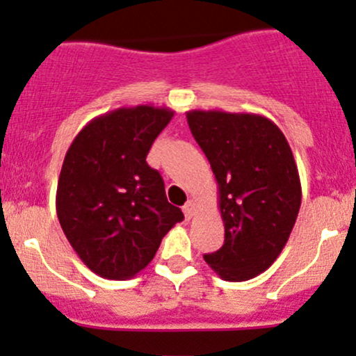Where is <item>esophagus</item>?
<instances>
[{
  "instance_id": "1",
  "label": "esophagus",
  "mask_w": 356,
  "mask_h": 356,
  "mask_svg": "<svg viewBox=\"0 0 356 356\" xmlns=\"http://www.w3.org/2000/svg\"><path fill=\"white\" fill-rule=\"evenodd\" d=\"M182 209H184L186 218L191 220L194 215H196V203H194V201H188V203L184 204V208H182Z\"/></svg>"
}]
</instances>
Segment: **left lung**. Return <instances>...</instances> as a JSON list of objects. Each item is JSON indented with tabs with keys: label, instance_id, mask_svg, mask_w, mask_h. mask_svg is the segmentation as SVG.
I'll list each match as a JSON object with an SVG mask.
<instances>
[{
	"label": "left lung",
	"instance_id": "obj_1",
	"mask_svg": "<svg viewBox=\"0 0 356 356\" xmlns=\"http://www.w3.org/2000/svg\"><path fill=\"white\" fill-rule=\"evenodd\" d=\"M188 124L215 174L225 225V242L204 261L222 280L245 282L275 263L293 230L302 203L293 153L259 114L189 111Z\"/></svg>",
	"mask_w": 356,
	"mask_h": 356
}]
</instances>
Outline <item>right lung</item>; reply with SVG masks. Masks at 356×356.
<instances>
[{
	"instance_id": "1",
	"label": "right lung",
	"mask_w": 356,
	"mask_h": 356,
	"mask_svg": "<svg viewBox=\"0 0 356 356\" xmlns=\"http://www.w3.org/2000/svg\"><path fill=\"white\" fill-rule=\"evenodd\" d=\"M174 111L121 107L92 119L68 148L56 193L63 232L102 278L128 280L155 256L184 215L170 204L147 155Z\"/></svg>"
}]
</instances>
